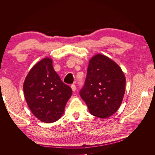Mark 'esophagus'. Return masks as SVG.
Listing matches in <instances>:
<instances>
[{"mask_svg":"<svg viewBox=\"0 0 155 155\" xmlns=\"http://www.w3.org/2000/svg\"><path fill=\"white\" fill-rule=\"evenodd\" d=\"M71 88L73 91H75L76 90H77V87H76V85H74V84H72V85H71Z\"/></svg>","mask_w":155,"mask_h":155,"instance_id":"obj_1","label":"esophagus"}]
</instances>
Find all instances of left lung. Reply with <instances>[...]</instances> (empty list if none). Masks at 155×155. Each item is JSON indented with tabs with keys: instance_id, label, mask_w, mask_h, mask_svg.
Masks as SVG:
<instances>
[{
	"instance_id": "obj_1",
	"label": "left lung",
	"mask_w": 155,
	"mask_h": 155,
	"mask_svg": "<svg viewBox=\"0 0 155 155\" xmlns=\"http://www.w3.org/2000/svg\"><path fill=\"white\" fill-rule=\"evenodd\" d=\"M126 78L120 67L101 54L91 57L81 98L91 115L107 118L117 111L125 93Z\"/></svg>"
}]
</instances>
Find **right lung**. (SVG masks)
<instances>
[{
	"label": "right lung",
	"mask_w": 155,
	"mask_h": 155,
	"mask_svg": "<svg viewBox=\"0 0 155 155\" xmlns=\"http://www.w3.org/2000/svg\"><path fill=\"white\" fill-rule=\"evenodd\" d=\"M25 98L28 108L40 121L52 123L60 119L72 91L54 71L46 57L34 65L25 78Z\"/></svg>",
	"instance_id": "add662e5"
}]
</instances>
